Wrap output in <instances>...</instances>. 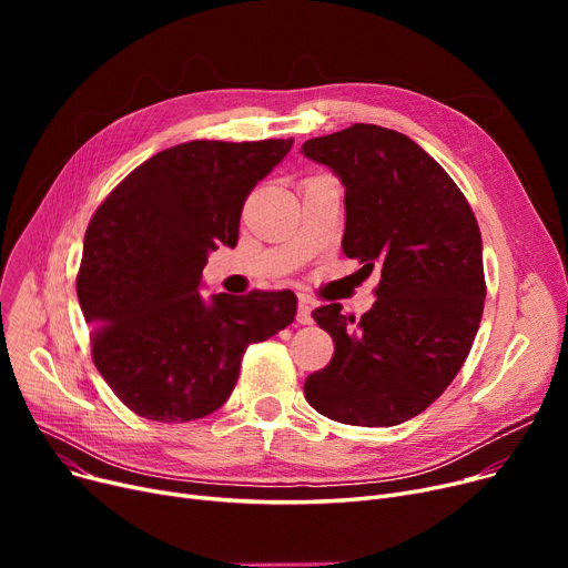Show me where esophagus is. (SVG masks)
Returning a JSON list of instances; mask_svg holds the SVG:
<instances>
[{"label": "esophagus", "instance_id": "34e87169", "mask_svg": "<svg viewBox=\"0 0 568 568\" xmlns=\"http://www.w3.org/2000/svg\"><path fill=\"white\" fill-rule=\"evenodd\" d=\"M311 302L308 296H300V304H296V322L300 324H313V315H311Z\"/></svg>", "mask_w": 568, "mask_h": 568}]
</instances>
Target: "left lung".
Segmentation results:
<instances>
[{
	"mask_svg": "<svg viewBox=\"0 0 568 568\" xmlns=\"http://www.w3.org/2000/svg\"><path fill=\"white\" fill-rule=\"evenodd\" d=\"M302 154L345 186L343 253L379 268L359 322L341 304L313 311L336 352L308 375L306 400L341 424L398 426L454 382L481 324L479 223L454 179L398 131L354 124L304 142Z\"/></svg>",
	"mask_w": 568,
	"mask_h": 568,
	"instance_id": "obj_1",
	"label": "left lung"
}]
</instances>
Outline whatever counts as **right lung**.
Returning <instances> with one entry per match:
<instances>
[{
    "label": "right lung",
    "mask_w": 568,
    "mask_h": 568,
    "mask_svg": "<svg viewBox=\"0 0 568 568\" xmlns=\"http://www.w3.org/2000/svg\"><path fill=\"white\" fill-rule=\"evenodd\" d=\"M292 140H191L135 168L87 227L78 300L99 373L149 422L186 424L232 394L242 356L294 320L290 290L202 300V268L236 246L248 193Z\"/></svg>",
    "instance_id": "add662e5"
}]
</instances>
